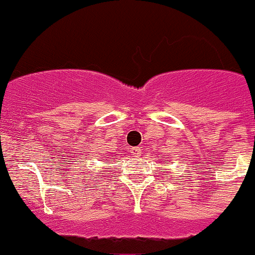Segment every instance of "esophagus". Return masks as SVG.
I'll return each instance as SVG.
<instances>
[{"instance_id":"1","label":"esophagus","mask_w":255,"mask_h":255,"mask_svg":"<svg viewBox=\"0 0 255 255\" xmlns=\"http://www.w3.org/2000/svg\"><path fill=\"white\" fill-rule=\"evenodd\" d=\"M130 153H132V155H134V157H138V155L142 153V149H140V147H132L130 148Z\"/></svg>"}]
</instances>
